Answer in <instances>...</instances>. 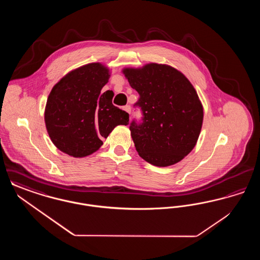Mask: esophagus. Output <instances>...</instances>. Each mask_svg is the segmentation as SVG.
<instances>
[{
	"instance_id": "esophagus-1",
	"label": "esophagus",
	"mask_w": 260,
	"mask_h": 260,
	"mask_svg": "<svg viewBox=\"0 0 260 260\" xmlns=\"http://www.w3.org/2000/svg\"><path fill=\"white\" fill-rule=\"evenodd\" d=\"M124 110L125 112H127L128 114H131V106L129 105H125V106H124Z\"/></svg>"
}]
</instances>
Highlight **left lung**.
<instances>
[{"label":"left lung","mask_w":260,"mask_h":260,"mask_svg":"<svg viewBox=\"0 0 260 260\" xmlns=\"http://www.w3.org/2000/svg\"><path fill=\"white\" fill-rule=\"evenodd\" d=\"M139 94L135 107L141 122L129 124L139 156L157 167L181 161L198 140L204 111L198 94L184 75L169 65L150 63L123 70Z\"/></svg>","instance_id":"left-lung-1"}]
</instances>
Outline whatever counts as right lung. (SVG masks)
Masks as SVG:
<instances>
[{"instance_id":"1","label":"right lung","mask_w":260,"mask_h":260,"mask_svg":"<svg viewBox=\"0 0 260 260\" xmlns=\"http://www.w3.org/2000/svg\"><path fill=\"white\" fill-rule=\"evenodd\" d=\"M109 70L89 63L64 76L48 98L45 122L52 143L75 158L92 154L115 126L128 124V114L112 103L113 92L101 89Z\"/></svg>"}]
</instances>
